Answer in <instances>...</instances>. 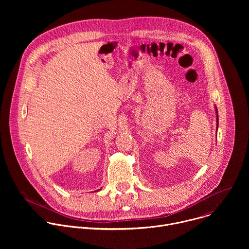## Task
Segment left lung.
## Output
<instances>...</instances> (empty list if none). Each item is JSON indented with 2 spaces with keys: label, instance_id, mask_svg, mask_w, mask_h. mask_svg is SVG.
Returning a JSON list of instances; mask_svg holds the SVG:
<instances>
[{
  "label": "left lung",
  "instance_id": "1",
  "mask_svg": "<svg viewBox=\"0 0 249 249\" xmlns=\"http://www.w3.org/2000/svg\"><path fill=\"white\" fill-rule=\"evenodd\" d=\"M216 109V113H217V130H218V127H219V116H218V109L217 107H215Z\"/></svg>",
  "mask_w": 249,
  "mask_h": 249
}]
</instances>
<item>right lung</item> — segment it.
I'll use <instances>...</instances> for the list:
<instances>
[{
	"label": "right lung",
	"mask_w": 249,
	"mask_h": 249,
	"mask_svg": "<svg viewBox=\"0 0 249 249\" xmlns=\"http://www.w3.org/2000/svg\"><path fill=\"white\" fill-rule=\"evenodd\" d=\"M97 191H99V189H98V190H97Z\"/></svg>",
	"instance_id": "right-lung-1"
}]
</instances>
